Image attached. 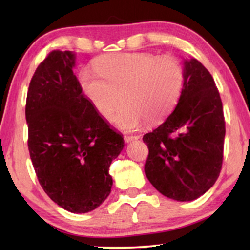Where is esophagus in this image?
<instances>
[{
  "label": "esophagus",
  "instance_id": "esophagus-1",
  "mask_svg": "<svg viewBox=\"0 0 250 250\" xmlns=\"http://www.w3.org/2000/svg\"><path fill=\"white\" fill-rule=\"evenodd\" d=\"M138 139H139L138 135H125L124 136L125 142H131V141H134V140H138Z\"/></svg>",
  "mask_w": 250,
  "mask_h": 250
}]
</instances>
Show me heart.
Here are the masks:
<instances>
[{
	"mask_svg": "<svg viewBox=\"0 0 250 250\" xmlns=\"http://www.w3.org/2000/svg\"><path fill=\"white\" fill-rule=\"evenodd\" d=\"M93 67L95 73L81 71L82 91L107 121L121 100L115 122L124 131L139 128L143 119L148 124L163 119L176 104L184 86L182 63L168 54H105L94 61Z\"/></svg>",
	"mask_w": 250,
	"mask_h": 250,
	"instance_id": "1",
	"label": "heart"
}]
</instances>
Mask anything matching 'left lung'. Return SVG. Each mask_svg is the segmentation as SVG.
Returning <instances> with one entry per match:
<instances>
[{
    "label": "left lung",
    "mask_w": 250,
    "mask_h": 250,
    "mask_svg": "<svg viewBox=\"0 0 250 250\" xmlns=\"http://www.w3.org/2000/svg\"><path fill=\"white\" fill-rule=\"evenodd\" d=\"M223 105L209 71L196 59L184 61V86L162 125L143 135L150 183L165 197L190 201L210 189L223 163Z\"/></svg>",
    "instance_id": "1"
}]
</instances>
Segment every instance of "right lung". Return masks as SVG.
Listing matches in <instances>:
<instances>
[{"instance_id": "obj_1", "label": "right lung", "mask_w": 250, "mask_h": 250, "mask_svg": "<svg viewBox=\"0 0 250 250\" xmlns=\"http://www.w3.org/2000/svg\"><path fill=\"white\" fill-rule=\"evenodd\" d=\"M75 54L54 50L36 68L26 100L28 150L39 182L70 213L95 209L109 196V167L124 148L92 107L73 73Z\"/></svg>"}]
</instances>
